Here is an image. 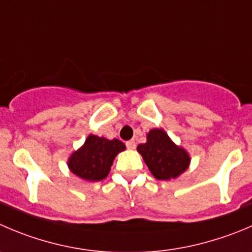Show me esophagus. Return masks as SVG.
<instances>
[{"mask_svg": "<svg viewBox=\"0 0 252 252\" xmlns=\"http://www.w3.org/2000/svg\"><path fill=\"white\" fill-rule=\"evenodd\" d=\"M126 147H127L128 150H135V147H136L135 141H133V140L127 141V142H126Z\"/></svg>", "mask_w": 252, "mask_h": 252, "instance_id": "1", "label": "esophagus"}]
</instances>
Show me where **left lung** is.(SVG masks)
Instances as JSON below:
<instances>
[{
    "label": "left lung",
    "instance_id": "8db88e82",
    "mask_svg": "<svg viewBox=\"0 0 252 252\" xmlns=\"http://www.w3.org/2000/svg\"><path fill=\"white\" fill-rule=\"evenodd\" d=\"M137 151L153 177L159 181L177 178L190 163L188 152L177 146L162 128L151 130L147 133V142L138 145Z\"/></svg>",
    "mask_w": 252,
    "mask_h": 252
}]
</instances>
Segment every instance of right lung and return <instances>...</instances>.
<instances>
[{
  "label": "right lung",
  "instance_id": "obj_1",
  "mask_svg": "<svg viewBox=\"0 0 252 252\" xmlns=\"http://www.w3.org/2000/svg\"><path fill=\"white\" fill-rule=\"evenodd\" d=\"M126 146L120 140H107L95 135H89L85 143L71 153L68 167L76 177L88 182H97L106 178L112 162Z\"/></svg>",
  "mask_w": 252,
  "mask_h": 252
}]
</instances>
